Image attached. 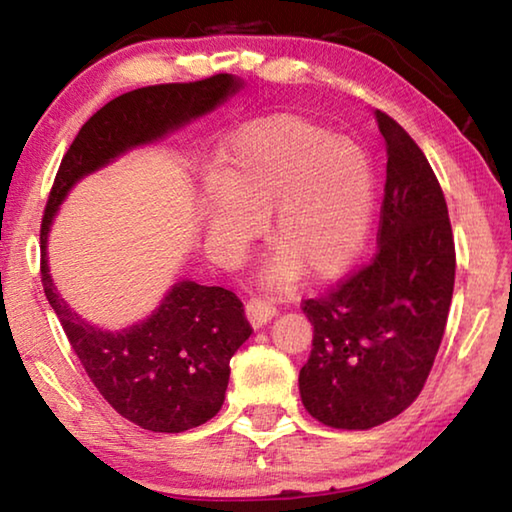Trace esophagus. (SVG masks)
<instances>
[{"label": "esophagus", "mask_w": 512, "mask_h": 512, "mask_svg": "<svg viewBox=\"0 0 512 512\" xmlns=\"http://www.w3.org/2000/svg\"><path fill=\"white\" fill-rule=\"evenodd\" d=\"M273 316H275V307L271 305V302H266V300H250L248 305H246V318H248V323L253 325L255 329L266 325Z\"/></svg>", "instance_id": "34e87169"}]
</instances>
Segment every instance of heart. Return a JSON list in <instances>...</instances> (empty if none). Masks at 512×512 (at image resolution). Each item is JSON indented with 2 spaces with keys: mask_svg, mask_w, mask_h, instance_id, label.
<instances>
[{
  "mask_svg": "<svg viewBox=\"0 0 512 512\" xmlns=\"http://www.w3.org/2000/svg\"><path fill=\"white\" fill-rule=\"evenodd\" d=\"M198 198L207 246L237 259L257 239L275 253L264 284L287 289L305 273L341 275L366 246L375 219V169L363 146L300 115H273L237 128Z\"/></svg>",
  "mask_w": 512,
  "mask_h": 512,
  "instance_id": "obj_1",
  "label": "heart"
}]
</instances>
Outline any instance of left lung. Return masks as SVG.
Returning a JSON list of instances; mask_svg holds the SVG:
<instances>
[{
  "label": "left lung",
  "instance_id": "obj_1",
  "mask_svg": "<svg viewBox=\"0 0 512 512\" xmlns=\"http://www.w3.org/2000/svg\"><path fill=\"white\" fill-rule=\"evenodd\" d=\"M386 142L379 253L323 298L305 300L314 343L298 386L334 429H370L420 395L443 341L456 253L447 203L420 146L375 110Z\"/></svg>",
  "mask_w": 512,
  "mask_h": 512
}]
</instances>
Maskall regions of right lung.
Instances as JSON below:
<instances>
[{"mask_svg":"<svg viewBox=\"0 0 512 512\" xmlns=\"http://www.w3.org/2000/svg\"><path fill=\"white\" fill-rule=\"evenodd\" d=\"M244 88L232 74L196 83L149 85L106 103L85 121L65 153L40 230V273L69 345L112 409L137 427L180 433L221 411L230 359L248 341L244 305L223 287L180 280L151 316L124 329H103L60 298L49 273V230L72 187L128 151L142 149L210 115Z\"/></svg>","mask_w":512,"mask_h":512,"instance_id":"obj_1","label":"right lung"}]
</instances>
